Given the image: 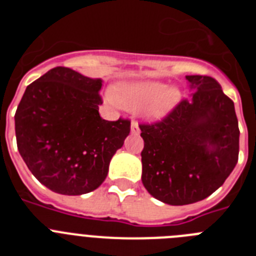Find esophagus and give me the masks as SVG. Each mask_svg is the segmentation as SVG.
Wrapping results in <instances>:
<instances>
[{"mask_svg": "<svg viewBox=\"0 0 256 256\" xmlns=\"http://www.w3.org/2000/svg\"><path fill=\"white\" fill-rule=\"evenodd\" d=\"M130 133L132 134H140V126L137 122H132V124H130Z\"/></svg>", "mask_w": 256, "mask_h": 256, "instance_id": "1", "label": "esophagus"}]
</instances>
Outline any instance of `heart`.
Here are the masks:
<instances>
[{
  "mask_svg": "<svg viewBox=\"0 0 256 256\" xmlns=\"http://www.w3.org/2000/svg\"><path fill=\"white\" fill-rule=\"evenodd\" d=\"M108 100L128 110H138L142 116L155 120L176 108L180 100V91L158 80H141L119 86Z\"/></svg>",
  "mask_w": 256,
  "mask_h": 256,
  "instance_id": "b5f03b06",
  "label": "heart"
}]
</instances>
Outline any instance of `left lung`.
I'll return each instance as SVG.
<instances>
[{"label": "left lung", "mask_w": 256, "mask_h": 256, "mask_svg": "<svg viewBox=\"0 0 256 256\" xmlns=\"http://www.w3.org/2000/svg\"><path fill=\"white\" fill-rule=\"evenodd\" d=\"M195 92L164 119L140 124L144 138L142 183L169 205L204 200L224 183L238 160L234 101L216 79L187 76Z\"/></svg>", "instance_id": "obj_1"}]
</instances>
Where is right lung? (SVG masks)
Returning <instances> with one entry per match:
<instances>
[{"mask_svg":"<svg viewBox=\"0 0 256 256\" xmlns=\"http://www.w3.org/2000/svg\"><path fill=\"white\" fill-rule=\"evenodd\" d=\"M101 79L58 66L26 87L15 112L18 150L32 174L51 191L83 195L105 180L130 122L102 119Z\"/></svg>","mask_w":256,"mask_h":256,"instance_id":"add662e5","label":"right lung"}]
</instances>
